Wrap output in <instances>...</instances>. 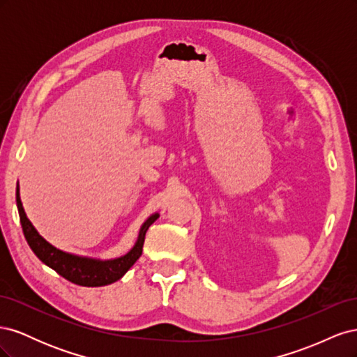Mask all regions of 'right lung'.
Segmentation results:
<instances>
[{
	"mask_svg": "<svg viewBox=\"0 0 357 357\" xmlns=\"http://www.w3.org/2000/svg\"><path fill=\"white\" fill-rule=\"evenodd\" d=\"M16 202L20 225H22L24 235L31 247V250L36 253V256L43 264H46L52 269H55L59 275L68 280V282L86 287L107 286L117 282L119 278H122L128 269L138 261L139 256H142L149 226L159 218V214L156 213L153 215H150V218L143 223L142 229H139L138 240L131 252H128L122 257L112 259V261H96V259L82 257L62 252L43 238L26 218L19 197V186L16 192Z\"/></svg>",
	"mask_w": 357,
	"mask_h": 357,
	"instance_id": "1",
	"label": "right lung"
}]
</instances>
